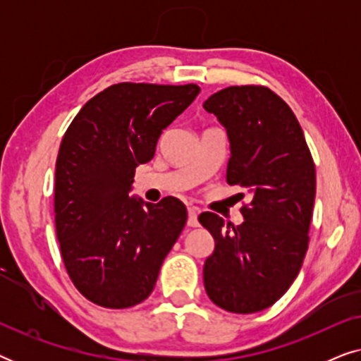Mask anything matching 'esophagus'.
I'll list each match as a JSON object with an SVG mask.
<instances>
[{"label": "esophagus", "mask_w": 361, "mask_h": 361, "mask_svg": "<svg viewBox=\"0 0 361 361\" xmlns=\"http://www.w3.org/2000/svg\"><path fill=\"white\" fill-rule=\"evenodd\" d=\"M197 215H199V210H197L195 207H189V219H187V225L192 226V228L199 226V220H197Z\"/></svg>", "instance_id": "esophagus-1"}]
</instances>
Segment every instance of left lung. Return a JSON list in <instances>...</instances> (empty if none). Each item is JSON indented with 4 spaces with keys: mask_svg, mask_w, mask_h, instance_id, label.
Wrapping results in <instances>:
<instances>
[{
    "mask_svg": "<svg viewBox=\"0 0 361 361\" xmlns=\"http://www.w3.org/2000/svg\"><path fill=\"white\" fill-rule=\"evenodd\" d=\"M204 108L228 135L226 182L253 194L238 226L212 212L199 216L215 240L205 290L228 312H259L281 299L302 266L315 199L312 154L293 110L268 87H226Z\"/></svg>",
    "mask_w": 361,
    "mask_h": 361,
    "instance_id": "1",
    "label": "left lung"
}]
</instances>
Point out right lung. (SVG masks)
I'll return each mask as SVG.
<instances>
[{
    "mask_svg": "<svg viewBox=\"0 0 361 361\" xmlns=\"http://www.w3.org/2000/svg\"><path fill=\"white\" fill-rule=\"evenodd\" d=\"M199 92L195 83H115L82 106L62 137L56 233L68 278L93 304L133 307L154 289L187 210L176 197H130L133 177Z\"/></svg>",
    "mask_w": 361,
    "mask_h": 361,
    "instance_id": "add662e5",
    "label": "right lung"
}]
</instances>
